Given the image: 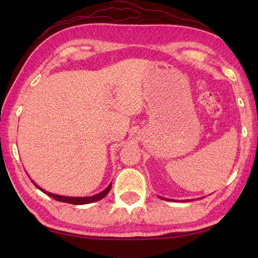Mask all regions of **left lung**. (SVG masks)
Listing matches in <instances>:
<instances>
[{
	"label": "left lung",
	"instance_id": "8db88e82",
	"mask_svg": "<svg viewBox=\"0 0 258 258\" xmlns=\"http://www.w3.org/2000/svg\"><path fill=\"white\" fill-rule=\"evenodd\" d=\"M158 197H160V199L161 200H165V201H171V200H168V199H165V197H162V196H158ZM189 201V200H188ZM185 202H187V200H186Z\"/></svg>",
	"mask_w": 258,
	"mask_h": 258
}]
</instances>
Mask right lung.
<instances>
[{"instance_id":"right-lung-1","label":"right lung","mask_w":258,"mask_h":258,"mask_svg":"<svg viewBox=\"0 0 258 258\" xmlns=\"http://www.w3.org/2000/svg\"><path fill=\"white\" fill-rule=\"evenodd\" d=\"M32 180V179H31ZM32 183L34 184L36 187L42 190L43 193L44 194H47L50 197H52V199L56 200L58 202H64V203H69V204H74V205H83V204H90V203H93V202H97L102 200L103 197H105L107 195V193L109 190H111V187H112V183L109 184L107 187L102 190L101 193H98L96 195H93V196H86V197H73V196H62V195H57V194H53V193H50V191H46L45 189L41 188L40 186H38L37 184H35L34 182L32 180Z\"/></svg>"}]
</instances>
